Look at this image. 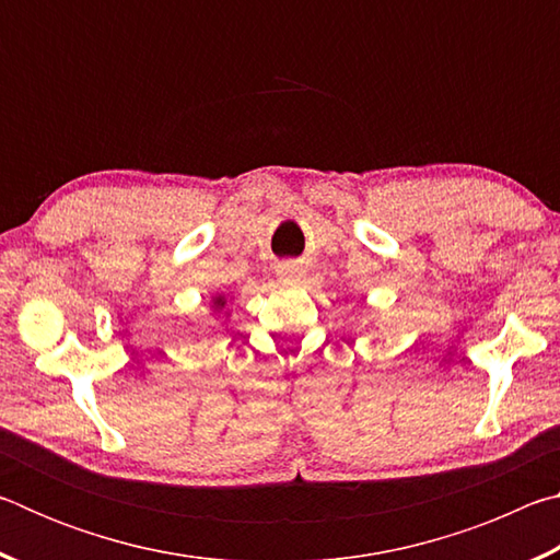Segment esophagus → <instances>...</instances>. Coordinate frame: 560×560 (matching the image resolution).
Wrapping results in <instances>:
<instances>
[{
    "instance_id": "34e87169",
    "label": "esophagus",
    "mask_w": 560,
    "mask_h": 560,
    "mask_svg": "<svg viewBox=\"0 0 560 560\" xmlns=\"http://www.w3.org/2000/svg\"><path fill=\"white\" fill-rule=\"evenodd\" d=\"M277 273H279V279L283 283H299L301 277H303V267L296 261H283L281 267L277 269Z\"/></svg>"
}]
</instances>
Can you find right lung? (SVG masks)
<instances>
[{
  "label": "right lung",
  "instance_id": "right-lung-1",
  "mask_svg": "<svg viewBox=\"0 0 560 560\" xmlns=\"http://www.w3.org/2000/svg\"><path fill=\"white\" fill-rule=\"evenodd\" d=\"M214 303H217V306H224V301H222V299H217Z\"/></svg>",
  "mask_w": 560,
  "mask_h": 560
}]
</instances>
